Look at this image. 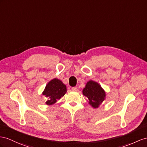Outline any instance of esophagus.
I'll use <instances>...</instances> for the list:
<instances>
[{
	"mask_svg": "<svg viewBox=\"0 0 147 147\" xmlns=\"http://www.w3.org/2000/svg\"><path fill=\"white\" fill-rule=\"evenodd\" d=\"M71 89H72L73 91H77V88H76V87H73L72 88H71Z\"/></svg>",
	"mask_w": 147,
	"mask_h": 147,
	"instance_id": "34e87169",
	"label": "esophagus"
}]
</instances>
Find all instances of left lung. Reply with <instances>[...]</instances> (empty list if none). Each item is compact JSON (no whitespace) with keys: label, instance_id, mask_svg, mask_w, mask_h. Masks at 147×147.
Returning <instances> with one entry per match:
<instances>
[{"label":"left lung","instance_id":"8db88e82","mask_svg":"<svg viewBox=\"0 0 147 147\" xmlns=\"http://www.w3.org/2000/svg\"><path fill=\"white\" fill-rule=\"evenodd\" d=\"M82 94L89 100V104L94 109L98 108L106 99V92L97 82L90 80L82 90Z\"/></svg>","mask_w":147,"mask_h":147}]
</instances>
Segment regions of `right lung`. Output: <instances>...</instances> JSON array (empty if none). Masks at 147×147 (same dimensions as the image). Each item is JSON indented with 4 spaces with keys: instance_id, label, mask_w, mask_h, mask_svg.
<instances>
[{
    "instance_id": "right-lung-1",
    "label": "right lung",
    "mask_w": 147,
    "mask_h": 147,
    "mask_svg": "<svg viewBox=\"0 0 147 147\" xmlns=\"http://www.w3.org/2000/svg\"><path fill=\"white\" fill-rule=\"evenodd\" d=\"M67 91L66 86L57 78L51 80L47 84L42 94L47 99L46 104L52 105L63 97Z\"/></svg>"
}]
</instances>
